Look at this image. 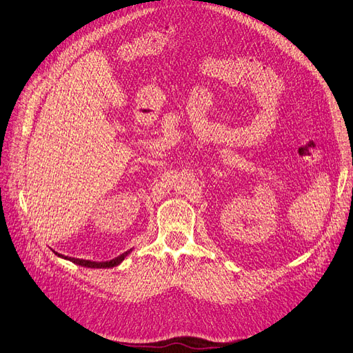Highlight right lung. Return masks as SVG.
Returning a JSON list of instances; mask_svg holds the SVG:
<instances>
[{"label": "right lung", "mask_w": 353, "mask_h": 353, "mask_svg": "<svg viewBox=\"0 0 353 353\" xmlns=\"http://www.w3.org/2000/svg\"><path fill=\"white\" fill-rule=\"evenodd\" d=\"M132 252V249L126 250L125 253L119 254L117 258L114 259H110V261H105V262H95V261H87V259H77V258H69V256H65V254H60L56 252V254L59 256V258L61 259H66V261H70L73 263H77L79 266H87V268H113V266H117L121 265L123 262V259L126 258L128 254H130Z\"/></svg>", "instance_id": "right-lung-1"}]
</instances>
